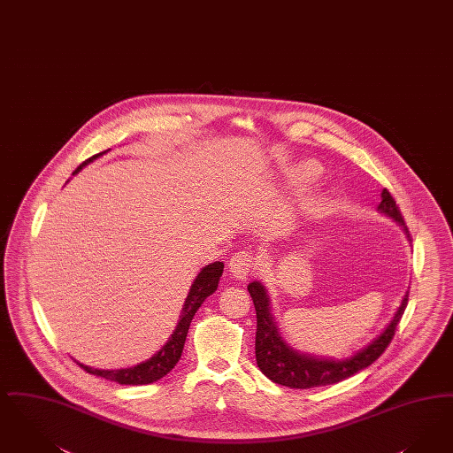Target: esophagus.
Returning a JSON list of instances; mask_svg holds the SVG:
<instances>
[{
	"instance_id": "34e87169",
	"label": "esophagus",
	"mask_w": 453,
	"mask_h": 453,
	"mask_svg": "<svg viewBox=\"0 0 453 453\" xmlns=\"http://www.w3.org/2000/svg\"><path fill=\"white\" fill-rule=\"evenodd\" d=\"M254 270V257L250 251H239L229 261V272L233 273L235 280L244 281Z\"/></svg>"
}]
</instances>
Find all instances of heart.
I'll return each instance as SVG.
<instances>
[{
    "label": "heart",
    "mask_w": 453,
    "mask_h": 453,
    "mask_svg": "<svg viewBox=\"0 0 453 453\" xmlns=\"http://www.w3.org/2000/svg\"><path fill=\"white\" fill-rule=\"evenodd\" d=\"M322 166L315 160H303L288 170L285 185L290 190H303L320 179Z\"/></svg>",
    "instance_id": "b5f03b06"
}]
</instances>
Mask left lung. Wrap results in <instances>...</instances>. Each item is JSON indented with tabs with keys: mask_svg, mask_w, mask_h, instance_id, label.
I'll return each mask as SVG.
<instances>
[{
	"mask_svg": "<svg viewBox=\"0 0 453 453\" xmlns=\"http://www.w3.org/2000/svg\"><path fill=\"white\" fill-rule=\"evenodd\" d=\"M380 214L396 220L403 227L408 241H411L410 231L404 224V219L401 216L396 200L384 188L380 192V203L378 205ZM248 291L253 298L256 308V364L261 369V372L276 384L295 388V389H310L319 386H328L341 380H347L354 374H357L367 365L380 357L386 350V347L391 342L399 320L404 313V308L408 305V293L403 296L395 317L389 320V324L380 332L376 339H372L367 345H364L357 352H354L350 357L345 359H328V357H315L310 354H302L295 350L287 341L281 337L278 324L273 317L272 302L268 290L263 283L253 281L248 285Z\"/></svg>",
	"mask_w": 453,
	"mask_h": 453,
	"instance_id": "8db88e82",
	"label": "left lung"
}]
</instances>
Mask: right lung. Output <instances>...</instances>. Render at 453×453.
Returning a JSON list of instances; mask_svg holds the SVG:
<instances>
[{
  "label": "right lung",
  "mask_w": 453,
  "mask_h": 453,
  "mask_svg": "<svg viewBox=\"0 0 453 453\" xmlns=\"http://www.w3.org/2000/svg\"><path fill=\"white\" fill-rule=\"evenodd\" d=\"M106 151H103L99 155H94L89 160L79 165L77 170L73 172V175L79 173L86 165H89L92 160L99 158ZM222 272H224V263H220V261L211 263V265H207L200 270L199 274L196 276V280L192 283V287H190V290H188L187 298H185V303L181 308L180 320L175 326L173 334L168 337L166 344L163 345L162 349L157 354H153L150 359L140 362L133 367L112 369V371L111 369H92L89 365H84L81 362H77V364L84 371H88L89 374L104 378V380H114L118 384L140 386V384H151L155 380H162L163 376H166L180 359L190 322H192V319H194V315L199 310L200 305L205 302V298L218 290L219 280L222 276Z\"/></svg>",
  "instance_id": "obj_1"
}]
</instances>
